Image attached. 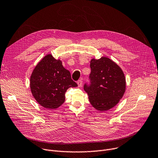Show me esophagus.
<instances>
[{
	"instance_id": "obj_1",
	"label": "esophagus",
	"mask_w": 158,
	"mask_h": 158,
	"mask_svg": "<svg viewBox=\"0 0 158 158\" xmlns=\"http://www.w3.org/2000/svg\"><path fill=\"white\" fill-rule=\"evenodd\" d=\"M77 85H78V86H79V87L82 86V81L81 79L77 81Z\"/></svg>"
}]
</instances>
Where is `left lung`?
Masks as SVG:
<instances>
[{"label": "left lung", "instance_id": "left-lung-1", "mask_svg": "<svg viewBox=\"0 0 158 158\" xmlns=\"http://www.w3.org/2000/svg\"><path fill=\"white\" fill-rule=\"evenodd\" d=\"M89 82L84 85L89 101L98 111H107L117 104L126 90L123 71L114 62L102 57L90 61Z\"/></svg>", "mask_w": 158, "mask_h": 158}]
</instances>
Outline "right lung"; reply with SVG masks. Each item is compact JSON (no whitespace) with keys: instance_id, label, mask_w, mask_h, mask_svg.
Masks as SVG:
<instances>
[{"instance_id":"right-lung-1","label":"right lung","mask_w":158,"mask_h":158,"mask_svg":"<svg viewBox=\"0 0 158 158\" xmlns=\"http://www.w3.org/2000/svg\"><path fill=\"white\" fill-rule=\"evenodd\" d=\"M77 84L72 78L60 60L48 54L33 70L30 79L32 94L36 101L45 108L56 109L65 100V93L69 88Z\"/></svg>"}]
</instances>
